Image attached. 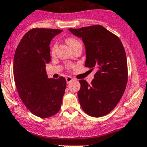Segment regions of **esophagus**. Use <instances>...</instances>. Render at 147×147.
Segmentation results:
<instances>
[{"label":"esophagus","mask_w":147,"mask_h":147,"mask_svg":"<svg viewBox=\"0 0 147 147\" xmlns=\"http://www.w3.org/2000/svg\"><path fill=\"white\" fill-rule=\"evenodd\" d=\"M72 80H73V79H72V78H71V77L68 76V77H67V78H66V82L68 84V83L72 82Z\"/></svg>","instance_id":"1"}]
</instances>
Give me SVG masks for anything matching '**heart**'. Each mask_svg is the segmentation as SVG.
<instances>
[{"label":"heart","instance_id":"heart-1","mask_svg":"<svg viewBox=\"0 0 147 147\" xmlns=\"http://www.w3.org/2000/svg\"><path fill=\"white\" fill-rule=\"evenodd\" d=\"M66 42L68 44V45H69V46L71 47V48H72V47H73L75 45H78V44H79V43H80V42L78 40L75 39V38H67ZM56 47H57V45H56V43L54 44V45H53V47H52V53H54L55 52Z\"/></svg>","mask_w":147,"mask_h":147}]
</instances>
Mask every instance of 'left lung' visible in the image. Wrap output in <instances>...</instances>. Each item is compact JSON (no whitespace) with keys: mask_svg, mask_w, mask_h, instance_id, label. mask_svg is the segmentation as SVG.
I'll use <instances>...</instances> for the list:
<instances>
[{"mask_svg":"<svg viewBox=\"0 0 147 147\" xmlns=\"http://www.w3.org/2000/svg\"><path fill=\"white\" fill-rule=\"evenodd\" d=\"M68 30L82 38L85 67L97 69L90 84L80 80V104L92 117L107 115L119 102L127 83V56L122 43L117 36L100 25Z\"/></svg>","mask_w":147,"mask_h":147,"instance_id":"left-lung-1","label":"left lung"}]
</instances>
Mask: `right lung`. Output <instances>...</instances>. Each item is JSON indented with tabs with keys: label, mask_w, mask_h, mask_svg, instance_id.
Returning <instances> with one entry per match:
<instances>
[{
	"label": "right lung",
	"mask_w": 147,
	"mask_h": 147,
	"mask_svg": "<svg viewBox=\"0 0 147 147\" xmlns=\"http://www.w3.org/2000/svg\"><path fill=\"white\" fill-rule=\"evenodd\" d=\"M63 30L35 28L24 35L13 60V75L19 96L33 115L42 118L59 112L66 88L63 77L48 78L45 66L51 60L50 43Z\"/></svg>",
	"instance_id": "1"
}]
</instances>
